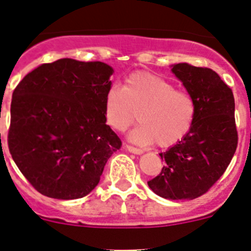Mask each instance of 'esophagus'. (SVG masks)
Instances as JSON below:
<instances>
[{
	"label": "esophagus",
	"mask_w": 251,
	"mask_h": 251,
	"mask_svg": "<svg viewBox=\"0 0 251 251\" xmlns=\"http://www.w3.org/2000/svg\"><path fill=\"white\" fill-rule=\"evenodd\" d=\"M124 147H126V150L127 151H129L130 153H134V154H142V153H143V151H142L141 148L133 147V146H130V145H126Z\"/></svg>",
	"instance_id": "esophagus-1"
}]
</instances>
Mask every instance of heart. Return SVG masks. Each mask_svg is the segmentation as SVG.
Instances as JSON below:
<instances>
[{"instance_id":"b5f03b06","label":"heart","mask_w":251,"mask_h":251,"mask_svg":"<svg viewBox=\"0 0 251 251\" xmlns=\"http://www.w3.org/2000/svg\"><path fill=\"white\" fill-rule=\"evenodd\" d=\"M141 126L130 133L137 143H154L162 148L182 141L191 129L196 105L191 95L176 89L161 75L147 72L132 73L122 88L112 85L104 95L106 124L123 132L137 119Z\"/></svg>"}]
</instances>
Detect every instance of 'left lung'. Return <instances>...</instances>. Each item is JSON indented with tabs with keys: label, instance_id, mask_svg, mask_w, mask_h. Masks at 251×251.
I'll list each match as a JSON object with an SVG mask.
<instances>
[{
	"label": "left lung",
	"instance_id": "1",
	"mask_svg": "<svg viewBox=\"0 0 251 251\" xmlns=\"http://www.w3.org/2000/svg\"><path fill=\"white\" fill-rule=\"evenodd\" d=\"M172 72L194 98L196 115L187 136L159 153L166 165L148 186L163 199L192 200L223 176L238 147L234 94L211 69L181 63Z\"/></svg>",
	"mask_w": 251,
	"mask_h": 251
}]
</instances>
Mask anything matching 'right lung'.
<instances>
[{
    "mask_svg": "<svg viewBox=\"0 0 251 251\" xmlns=\"http://www.w3.org/2000/svg\"><path fill=\"white\" fill-rule=\"evenodd\" d=\"M112 74L100 61L60 59L37 66L13 90L8 150L21 174L44 196H86L121 148L104 117Z\"/></svg>",
    "mask_w": 251,
    "mask_h": 251,
    "instance_id": "right-lung-1",
    "label": "right lung"
}]
</instances>
